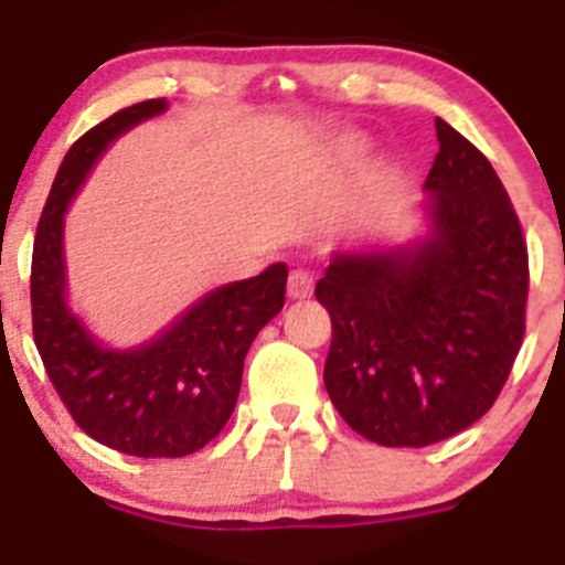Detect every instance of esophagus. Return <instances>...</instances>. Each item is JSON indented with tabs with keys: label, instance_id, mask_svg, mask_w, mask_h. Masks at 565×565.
<instances>
[{
	"label": "esophagus",
	"instance_id": "esophagus-1",
	"mask_svg": "<svg viewBox=\"0 0 565 565\" xmlns=\"http://www.w3.org/2000/svg\"><path fill=\"white\" fill-rule=\"evenodd\" d=\"M315 289V276L309 270H292L287 281V295L292 301H301V298H309Z\"/></svg>",
	"mask_w": 565,
	"mask_h": 565
}]
</instances>
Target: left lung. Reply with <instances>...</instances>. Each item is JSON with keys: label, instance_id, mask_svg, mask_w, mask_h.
<instances>
[{"label": "left lung", "instance_id": "left-lung-1", "mask_svg": "<svg viewBox=\"0 0 565 565\" xmlns=\"http://www.w3.org/2000/svg\"><path fill=\"white\" fill-rule=\"evenodd\" d=\"M430 236L334 253L315 298L332 318L323 383L345 425L383 447H428L481 419L526 329L530 256L495 169L436 118Z\"/></svg>", "mask_w": 565, "mask_h": 565}]
</instances>
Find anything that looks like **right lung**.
I'll use <instances>...</instances> for the list:
<instances>
[{"label":"right lung","mask_w":565,"mask_h":565,"mask_svg":"<svg viewBox=\"0 0 565 565\" xmlns=\"http://www.w3.org/2000/svg\"><path fill=\"white\" fill-rule=\"evenodd\" d=\"M166 109V98L126 106L67 151L35 227L30 267L33 340L61 403L84 434L140 459L196 454L225 428L242 388L256 334L276 318L287 292V264L213 289L169 332L140 349L95 343L64 301V211L106 146Z\"/></svg>","instance_id":"obj_1"}]
</instances>
